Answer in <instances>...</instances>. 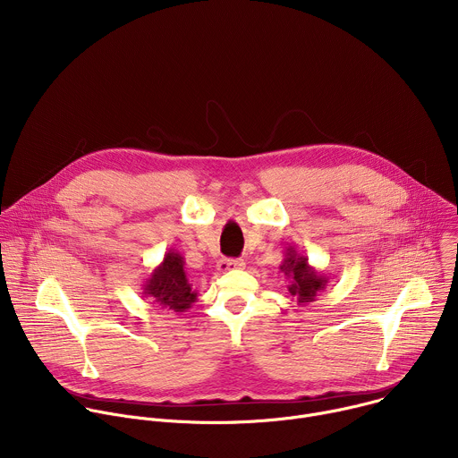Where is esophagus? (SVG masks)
<instances>
[{"instance_id":"obj_1","label":"esophagus","mask_w":458,"mask_h":458,"mask_svg":"<svg viewBox=\"0 0 458 458\" xmlns=\"http://www.w3.org/2000/svg\"><path fill=\"white\" fill-rule=\"evenodd\" d=\"M244 268V260L242 259H223L219 260L217 270L219 272H232V270H242Z\"/></svg>"}]
</instances>
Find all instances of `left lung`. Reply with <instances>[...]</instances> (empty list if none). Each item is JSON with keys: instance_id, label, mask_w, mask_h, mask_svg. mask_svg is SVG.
Masks as SVG:
<instances>
[{"instance_id": "8db88e82", "label": "left lung", "mask_w": 458, "mask_h": 458, "mask_svg": "<svg viewBox=\"0 0 458 458\" xmlns=\"http://www.w3.org/2000/svg\"><path fill=\"white\" fill-rule=\"evenodd\" d=\"M279 270L288 279V292L297 299L299 304H310L317 299L318 292H322L328 284V277L310 267L308 259L299 255L293 246L286 248L284 259Z\"/></svg>"}]
</instances>
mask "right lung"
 I'll return each instance as SVG.
<instances>
[{
  "label": "right lung",
  "instance_id": "right-lung-1",
  "mask_svg": "<svg viewBox=\"0 0 458 458\" xmlns=\"http://www.w3.org/2000/svg\"><path fill=\"white\" fill-rule=\"evenodd\" d=\"M143 297H148L157 308L182 313L198 301L184 272V257L177 250H168L161 263L141 284Z\"/></svg>",
  "mask_w": 458,
  "mask_h": 458
}]
</instances>
